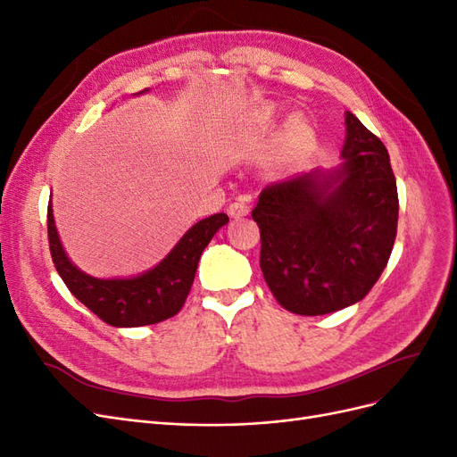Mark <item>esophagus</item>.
<instances>
[{
  "instance_id": "esophagus-1",
  "label": "esophagus",
  "mask_w": 457,
  "mask_h": 457,
  "mask_svg": "<svg viewBox=\"0 0 457 457\" xmlns=\"http://www.w3.org/2000/svg\"><path fill=\"white\" fill-rule=\"evenodd\" d=\"M247 213H250V205H247L245 202L238 200V202H232L228 205V215L234 217V219H240V217H245Z\"/></svg>"
}]
</instances>
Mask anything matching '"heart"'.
<instances>
[{
	"label": "heart",
	"mask_w": 457,
	"mask_h": 457,
	"mask_svg": "<svg viewBox=\"0 0 457 457\" xmlns=\"http://www.w3.org/2000/svg\"><path fill=\"white\" fill-rule=\"evenodd\" d=\"M253 123L257 128H267L269 123H270V112L269 110H261V112H257L255 114V118H253ZM307 135V123L303 121L301 118H292L287 121V126H286V141H287V145H297L303 137Z\"/></svg>",
	"instance_id": "b5f03b06"
}]
</instances>
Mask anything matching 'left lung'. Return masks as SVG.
Instances as JSON below:
<instances>
[{"mask_svg":"<svg viewBox=\"0 0 457 457\" xmlns=\"http://www.w3.org/2000/svg\"><path fill=\"white\" fill-rule=\"evenodd\" d=\"M343 163L261 190L252 217L261 232L259 265L280 305L318 316L368 295L391 257L398 192L385 145L345 114Z\"/></svg>","mask_w":457,"mask_h":457,"instance_id":"obj_1","label":"left lung"}]
</instances>
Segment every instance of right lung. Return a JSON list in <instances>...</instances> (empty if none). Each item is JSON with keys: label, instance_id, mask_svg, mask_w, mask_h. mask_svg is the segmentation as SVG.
<instances>
[{"label": "right lung", "instance_id": "add662e5", "mask_svg": "<svg viewBox=\"0 0 457 457\" xmlns=\"http://www.w3.org/2000/svg\"><path fill=\"white\" fill-rule=\"evenodd\" d=\"M227 223V213L205 217L183 234V238L154 269L133 278L103 280L79 270L68 259L54 227L51 202L47 205V237L54 269L78 301L103 322L116 328L158 324L181 311L195 282L202 252L215 232Z\"/></svg>", "mask_w": 457, "mask_h": 457}]
</instances>
